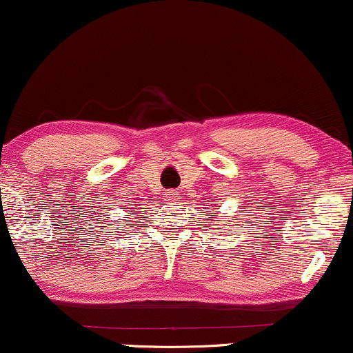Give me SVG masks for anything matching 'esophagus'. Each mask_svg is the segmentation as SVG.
Listing matches in <instances>:
<instances>
[{"mask_svg": "<svg viewBox=\"0 0 353 353\" xmlns=\"http://www.w3.org/2000/svg\"><path fill=\"white\" fill-rule=\"evenodd\" d=\"M163 197H165V201L167 202H175V201H178V192L176 191H167L165 194H163Z\"/></svg>", "mask_w": 353, "mask_h": 353, "instance_id": "34e87169", "label": "esophagus"}]
</instances>
